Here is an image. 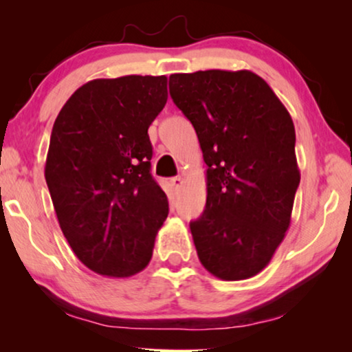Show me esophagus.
<instances>
[{"mask_svg":"<svg viewBox=\"0 0 352 352\" xmlns=\"http://www.w3.org/2000/svg\"><path fill=\"white\" fill-rule=\"evenodd\" d=\"M182 184H184V179H182L181 176H176V177H173V179H171L173 189H181Z\"/></svg>","mask_w":352,"mask_h":352,"instance_id":"34e87169","label":"esophagus"}]
</instances>
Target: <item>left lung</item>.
Masks as SVG:
<instances>
[{"mask_svg":"<svg viewBox=\"0 0 352 352\" xmlns=\"http://www.w3.org/2000/svg\"><path fill=\"white\" fill-rule=\"evenodd\" d=\"M206 163V205L190 223L200 263L221 280L261 272L290 228L300 186L293 120L261 76L205 70L170 76Z\"/></svg>","mask_w":352,"mask_h":352,"instance_id":"1","label":"left lung"}]
</instances>
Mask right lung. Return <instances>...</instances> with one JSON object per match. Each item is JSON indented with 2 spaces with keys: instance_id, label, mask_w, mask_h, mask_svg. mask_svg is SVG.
<instances>
[{
  "instance_id": "add662e5",
  "label": "right lung",
  "mask_w": 352,
  "mask_h": 352,
  "mask_svg": "<svg viewBox=\"0 0 352 352\" xmlns=\"http://www.w3.org/2000/svg\"><path fill=\"white\" fill-rule=\"evenodd\" d=\"M168 78H98L57 115L45 177L76 258L105 277H131L151 261L168 199L151 175L147 129L168 99Z\"/></svg>"
}]
</instances>
